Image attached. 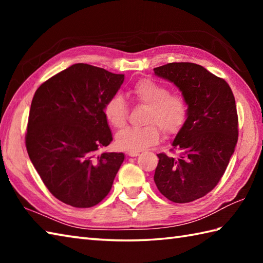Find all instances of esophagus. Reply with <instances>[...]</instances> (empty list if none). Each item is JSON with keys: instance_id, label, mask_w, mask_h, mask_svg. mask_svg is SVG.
<instances>
[{"instance_id": "obj_1", "label": "esophagus", "mask_w": 263, "mask_h": 263, "mask_svg": "<svg viewBox=\"0 0 263 263\" xmlns=\"http://www.w3.org/2000/svg\"><path fill=\"white\" fill-rule=\"evenodd\" d=\"M139 154H140V152H127V155L130 156V157H137Z\"/></svg>"}]
</instances>
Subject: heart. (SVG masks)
<instances>
[{
    "instance_id": "heart-1",
    "label": "heart",
    "mask_w": 263,
    "mask_h": 263,
    "mask_svg": "<svg viewBox=\"0 0 263 263\" xmlns=\"http://www.w3.org/2000/svg\"><path fill=\"white\" fill-rule=\"evenodd\" d=\"M131 93L139 104L148 106L143 127H126L116 135V146L122 150L140 152L160 139V129L166 137L177 135L185 125L189 104L181 93L150 79H141L133 85ZM127 104L120 93L111 96L104 106V116L110 126L121 128L127 120Z\"/></svg>"
}]
</instances>
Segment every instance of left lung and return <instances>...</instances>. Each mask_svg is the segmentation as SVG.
I'll return each mask as SVG.
<instances>
[{"instance_id":"obj_1","label":"left lung","mask_w":263,"mask_h":263,"mask_svg":"<svg viewBox=\"0 0 263 263\" xmlns=\"http://www.w3.org/2000/svg\"><path fill=\"white\" fill-rule=\"evenodd\" d=\"M154 71L174 83L189 104L185 125L172 143L180 156L158 154L154 181L159 192L173 202H192L217 185L235 150V98L224 79L195 63H168Z\"/></svg>"}]
</instances>
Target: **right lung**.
Segmentation results:
<instances>
[{
	"label": "right lung",
	"instance_id": "add662e5",
	"mask_svg": "<svg viewBox=\"0 0 263 263\" xmlns=\"http://www.w3.org/2000/svg\"><path fill=\"white\" fill-rule=\"evenodd\" d=\"M123 81L124 74L77 63L33 95L27 152L48 191L66 204L90 208L110 191L124 154L98 150L113 140L104 106Z\"/></svg>",
	"mask_w": 263,
	"mask_h": 263
}]
</instances>
